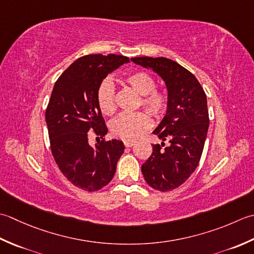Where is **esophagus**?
<instances>
[{
    "label": "esophagus",
    "instance_id": "34e87169",
    "mask_svg": "<svg viewBox=\"0 0 254 254\" xmlns=\"http://www.w3.org/2000/svg\"><path fill=\"white\" fill-rule=\"evenodd\" d=\"M124 144H125V147H132L134 144L133 140H125L124 141Z\"/></svg>",
    "mask_w": 254,
    "mask_h": 254
}]
</instances>
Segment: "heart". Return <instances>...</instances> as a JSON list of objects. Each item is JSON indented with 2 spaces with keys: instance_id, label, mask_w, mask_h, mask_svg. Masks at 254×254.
<instances>
[{
  "instance_id": "obj_1",
  "label": "heart",
  "mask_w": 254,
  "mask_h": 254,
  "mask_svg": "<svg viewBox=\"0 0 254 254\" xmlns=\"http://www.w3.org/2000/svg\"><path fill=\"white\" fill-rule=\"evenodd\" d=\"M126 83L136 91L140 97V105L154 117L162 116L168 108L167 93L156 87V80L143 71L132 72L125 77ZM97 105L102 114L112 115L116 111L115 90L110 80H104L98 86L96 94ZM150 117L147 113H123L111 123V132L124 140L136 139L150 127Z\"/></svg>"
}]
</instances>
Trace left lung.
Instances as JSON below:
<instances>
[{"mask_svg": "<svg viewBox=\"0 0 254 254\" xmlns=\"http://www.w3.org/2000/svg\"><path fill=\"white\" fill-rule=\"evenodd\" d=\"M131 61L157 72L168 87L167 114L152 133L170 146L152 144L141 171L152 189L170 192L182 185L199 163L209 126L206 94L195 75L178 62L164 57H137Z\"/></svg>", "mask_w": 254, "mask_h": 254, "instance_id": "left-lung-1", "label": "left lung"}]
</instances>
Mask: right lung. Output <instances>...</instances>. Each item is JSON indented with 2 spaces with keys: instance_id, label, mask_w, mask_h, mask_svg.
Here are the masks:
<instances>
[{
  "instance_id": "right-lung-1",
  "label": "right lung",
  "mask_w": 254,
  "mask_h": 254,
  "mask_svg": "<svg viewBox=\"0 0 254 254\" xmlns=\"http://www.w3.org/2000/svg\"><path fill=\"white\" fill-rule=\"evenodd\" d=\"M129 61L118 55H87L75 60L55 83L46 108L50 149L61 173L76 188L94 192L111 182L125 146L121 140L88 144L93 132L107 133L98 108V86L108 73Z\"/></svg>"
}]
</instances>
